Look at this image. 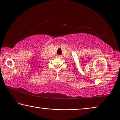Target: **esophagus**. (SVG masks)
<instances>
[{
    "label": "esophagus",
    "instance_id": "34e87169",
    "mask_svg": "<svg viewBox=\"0 0 120 120\" xmlns=\"http://www.w3.org/2000/svg\"><path fill=\"white\" fill-rule=\"evenodd\" d=\"M57 58H60V57H61V56H59V55H58V56H57Z\"/></svg>",
    "mask_w": 120,
    "mask_h": 120
}]
</instances>
